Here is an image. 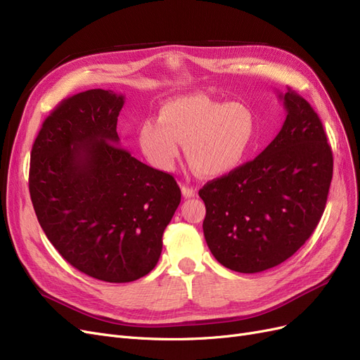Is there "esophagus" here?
<instances>
[{
    "instance_id": "1",
    "label": "esophagus",
    "mask_w": 360,
    "mask_h": 360,
    "mask_svg": "<svg viewBox=\"0 0 360 360\" xmlns=\"http://www.w3.org/2000/svg\"><path fill=\"white\" fill-rule=\"evenodd\" d=\"M181 191H182V195L187 197V199L195 195V190L193 187H188V185H181Z\"/></svg>"
}]
</instances>
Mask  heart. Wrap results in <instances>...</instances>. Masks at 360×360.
Listing matches in <instances>:
<instances>
[{
  "label": "heart",
  "instance_id": "b5f03b06",
  "mask_svg": "<svg viewBox=\"0 0 360 360\" xmlns=\"http://www.w3.org/2000/svg\"><path fill=\"white\" fill-rule=\"evenodd\" d=\"M256 121L242 103H221L203 94L170 98L158 121L139 129V145L155 167L172 170L185 143V157L202 176L218 178L236 170L254 143Z\"/></svg>",
  "mask_w": 360,
  "mask_h": 360
}]
</instances>
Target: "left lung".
<instances>
[{"mask_svg":"<svg viewBox=\"0 0 360 360\" xmlns=\"http://www.w3.org/2000/svg\"><path fill=\"white\" fill-rule=\"evenodd\" d=\"M281 131L252 161L203 185V233L226 268L256 274L285 262L326 207L332 149L316 110L288 88Z\"/></svg>","mask_w":360,"mask_h":360,"instance_id":"8db88e82","label":"left lung"}]
</instances>
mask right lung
I'll return each instance as SVG.
<instances>
[{
    "mask_svg": "<svg viewBox=\"0 0 360 360\" xmlns=\"http://www.w3.org/2000/svg\"><path fill=\"white\" fill-rule=\"evenodd\" d=\"M124 96L89 89L63 100L31 150L30 194L43 231L73 268L130 283L155 268L181 202L172 175L118 146Z\"/></svg>",
    "mask_w": 360,
    "mask_h": 360,
    "instance_id": "add662e5",
    "label": "right lung"
}]
</instances>
